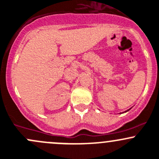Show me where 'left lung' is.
<instances>
[{"label":"left lung","instance_id":"1","mask_svg":"<svg viewBox=\"0 0 159 159\" xmlns=\"http://www.w3.org/2000/svg\"><path fill=\"white\" fill-rule=\"evenodd\" d=\"M129 110H127V111H129ZM127 111H125V112H127Z\"/></svg>","mask_w":159,"mask_h":159}]
</instances>
